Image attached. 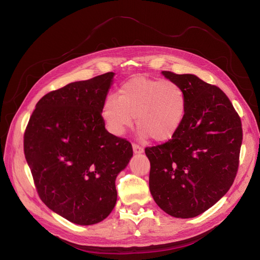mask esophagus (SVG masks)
Returning <instances> with one entry per match:
<instances>
[{
    "label": "esophagus",
    "mask_w": 260,
    "mask_h": 260,
    "mask_svg": "<svg viewBox=\"0 0 260 260\" xmlns=\"http://www.w3.org/2000/svg\"><path fill=\"white\" fill-rule=\"evenodd\" d=\"M132 147H133V152H135L136 154L143 153V151H144V147H143L142 145L138 144V143H133V144H132Z\"/></svg>",
    "instance_id": "esophagus-1"
}]
</instances>
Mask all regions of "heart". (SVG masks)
<instances>
[{
	"label": "heart",
	"instance_id": "heart-1",
	"mask_svg": "<svg viewBox=\"0 0 260 260\" xmlns=\"http://www.w3.org/2000/svg\"><path fill=\"white\" fill-rule=\"evenodd\" d=\"M186 109V93L178 82L140 76L122 83L117 96H106L102 116L108 130L116 136L124 133L137 117L143 136L164 142L180 130Z\"/></svg>",
	"mask_w": 260,
	"mask_h": 260
}]
</instances>
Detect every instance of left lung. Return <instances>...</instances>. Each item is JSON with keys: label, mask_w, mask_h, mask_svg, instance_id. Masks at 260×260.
<instances>
[{"label": "left lung", "mask_w": 260, "mask_h": 260, "mask_svg": "<svg viewBox=\"0 0 260 260\" xmlns=\"http://www.w3.org/2000/svg\"><path fill=\"white\" fill-rule=\"evenodd\" d=\"M162 75L184 89L187 109L180 130L166 143L145 147L149 191L165 212L193 218L229 191L237 177L242 122L224 92L194 75Z\"/></svg>", "instance_id": "obj_1"}]
</instances>
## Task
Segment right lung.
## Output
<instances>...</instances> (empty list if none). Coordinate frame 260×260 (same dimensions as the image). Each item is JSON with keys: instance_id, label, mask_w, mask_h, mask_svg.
<instances>
[{"instance_id": "1", "label": "right lung", "mask_w": 260, "mask_h": 260, "mask_svg": "<svg viewBox=\"0 0 260 260\" xmlns=\"http://www.w3.org/2000/svg\"><path fill=\"white\" fill-rule=\"evenodd\" d=\"M114 73L69 83L38 102L23 152L41 201L81 225L104 220L117 201L115 180L132 145L105 129L102 106Z\"/></svg>"}]
</instances>
